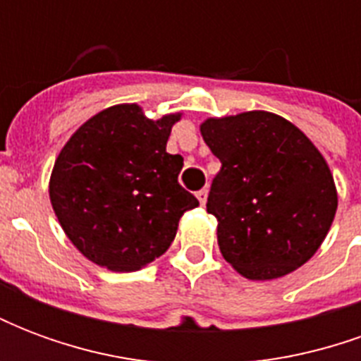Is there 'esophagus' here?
<instances>
[{
    "label": "esophagus",
    "mask_w": 361,
    "mask_h": 361,
    "mask_svg": "<svg viewBox=\"0 0 361 361\" xmlns=\"http://www.w3.org/2000/svg\"><path fill=\"white\" fill-rule=\"evenodd\" d=\"M207 197H209V189H201V191H197V199H199V203L201 204L207 203Z\"/></svg>",
    "instance_id": "obj_1"
}]
</instances>
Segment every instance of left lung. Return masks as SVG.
Masks as SVG:
<instances>
[{"instance_id": "left-lung-1", "label": "left lung", "mask_w": 361, "mask_h": 361, "mask_svg": "<svg viewBox=\"0 0 361 361\" xmlns=\"http://www.w3.org/2000/svg\"><path fill=\"white\" fill-rule=\"evenodd\" d=\"M201 135L222 162L207 201L222 257L250 280L280 279L307 263L338 207L317 147L263 110L204 119Z\"/></svg>"}]
</instances>
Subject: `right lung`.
<instances>
[{"label":"right lung","instance_id":"obj_1","mask_svg":"<svg viewBox=\"0 0 361 361\" xmlns=\"http://www.w3.org/2000/svg\"><path fill=\"white\" fill-rule=\"evenodd\" d=\"M181 114L150 119L116 104L87 119L56 158L50 201L66 235L96 265L139 271L172 245L199 201L178 183L183 158L166 152Z\"/></svg>","mask_w":361,"mask_h":361}]
</instances>
